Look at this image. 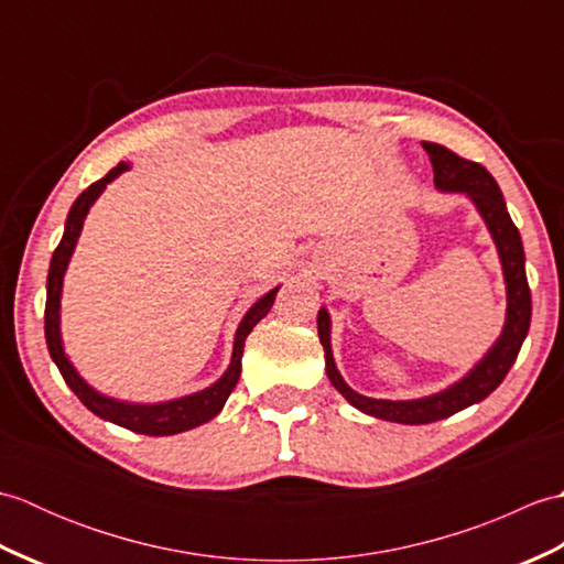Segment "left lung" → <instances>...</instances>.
Returning <instances> with one entry per match:
<instances>
[{
    "label": "left lung",
    "mask_w": 564,
    "mask_h": 564,
    "mask_svg": "<svg viewBox=\"0 0 564 564\" xmlns=\"http://www.w3.org/2000/svg\"><path fill=\"white\" fill-rule=\"evenodd\" d=\"M422 145L429 154L431 166H434V184L443 191H463V194L470 196L475 200L477 210H480V215L485 218L489 232H492L499 249L501 267H505L509 307H507V325H505V332H501L499 341L492 346V351H489L482 361L475 366L470 376L463 378L460 382H455L453 388L443 390L438 394H431V398H424V400H410V402L364 398V394H358L346 386L332 358L329 315L327 310H319L317 332H319L322 346H325L327 376L332 380V386L337 388L344 398L356 406V410L373 414L378 419H388V422H400V424H431V422H438V419H446L455 412L465 410V406L485 400L487 394L495 392L501 386V380L507 378L509 368L513 366V361H517L521 344L531 327V289H529V279H525V257H523L521 235H519V227L511 220L505 196H501L495 176L489 174L482 164L465 160L453 150L438 145V142H422Z\"/></svg>",
    "instance_id": "obj_1"
}]
</instances>
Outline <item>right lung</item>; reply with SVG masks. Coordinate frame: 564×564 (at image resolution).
<instances>
[{"instance_id": "right-lung-1", "label": "right lung", "mask_w": 564, "mask_h": 564, "mask_svg": "<svg viewBox=\"0 0 564 564\" xmlns=\"http://www.w3.org/2000/svg\"><path fill=\"white\" fill-rule=\"evenodd\" d=\"M126 170H128L126 162L113 166L109 174L99 178V182H94L89 188H84L77 196V200L72 203L67 223H65V235H63V239H59L57 249L53 251L51 271H47L45 341H47V351H51V358L55 361L59 373H63L69 390L77 394L79 402L87 406V410H91L101 419H109V422H113L118 426L135 431V434L172 436V434H182V431L206 424L208 419H213L223 410L225 400L230 398V392L237 386L239 370H242V349H245L247 334L257 327V322L261 317L269 315V310L275 301V293H279V289H273L271 293L263 295L261 301L254 303V307H251L245 315V319L239 322L230 368L225 370V376L215 382V386L200 390L196 394H188V398L174 400V402H162V404H128V402L104 398V394H99L97 390H91L87 382L77 376V370L72 368V364L67 361L65 349H63V339H59V291H63V275L67 269V261L72 257V249H75V245H77L84 218H87V210L91 208V203L97 200V196L106 188V184L113 182V178Z\"/></svg>"}]
</instances>
